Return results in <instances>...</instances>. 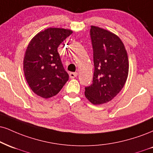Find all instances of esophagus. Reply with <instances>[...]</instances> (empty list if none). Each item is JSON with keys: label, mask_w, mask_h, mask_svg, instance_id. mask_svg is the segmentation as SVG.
Segmentation results:
<instances>
[{"label": "esophagus", "mask_w": 153, "mask_h": 153, "mask_svg": "<svg viewBox=\"0 0 153 153\" xmlns=\"http://www.w3.org/2000/svg\"><path fill=\"white\" fill-rule=\"evenodd\" d=\"M78 75V73H70L69 76L71 78H75Z\"/></svg>", "instance_id": "34e87169"}]
</instances>
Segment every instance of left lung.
Instances as JSON below:
<instances>
[{
  "label": "left lung",
  "mask_w": 153,
  "mask_h": 153,
  "mask_svg": "<svg viewBox=\"0 0 153 153\" xmlns=\"http://www.w3.org/2000/svg\"><path fill=\"white\" fill-rule=\"evenodd\" d=\"M93 51V83L85 88L90 102L100 105L109 102L123 89L128 75V54L119 37L99 27L90 30Z\"/></svg>",
  "instance_id": "left-lung-1"
}]
</instances>
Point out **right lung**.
Masks as SVG:
<instances>
[{"instance_id":"obj_1","label":"right lung","mask_w":153,"mask_h":153,"mask_svg":"<svg viewBox=\"0 0 153 153\" xmlns=\"http://www.w3.org/2000/svg\"><path fill=\"white\" fill-rule=\"evenodd\" d=\"M72 33L68 29L50 27L37 34L27 45L23 60L24 74L36 95L43 98L54 96L68 80L58 48Z\"/></svg>"}]
</instances>
